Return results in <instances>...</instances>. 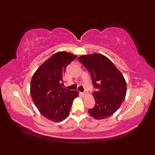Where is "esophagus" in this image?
Listing matches in <instances>:
<instances>
[{
    "mask_svg": "<svg viewBox=\"0 0 155 155\" xmlns=\"http://www.w3.org/2000/svg\"><path fill=\"white\" fill-rule=\"evenodd\" d=\"M87 94V92H86V91L82 92V95H83V96H86Z\"/></svg>",
    "mask_w": 155,
    "mask_h": 155,
    "instance_id": "esophagus-1",
    "label": "esophagus"
}]
</instances>
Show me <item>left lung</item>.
<instances>
[{
  "label": "left lung",
  "instance_id": "obj_1",
  "mask_svg": "<svg viewBox=\"0 0 155 155\" xmlns=\"http://www.w3.org/2000/svg\"><path fill=\"white\" fill-rule=\"evenodd\" d=\"M91 73L93 85L98 91L93 93L96 104L88 113L96 120L108 118L116 112L127 93L123 74L111 61L101 54L81 55L78 58Z\"/></svg>",
  "mask_w": 155,
  "mask_h": 155
}]
</instances>
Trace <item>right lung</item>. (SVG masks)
Segmentation results:
<instances>
[{
    "label": "right lung",
    "instance_id": "1",
    "mask_svg": "<svg viewBox=\"0 0 155 155\" xmlns=\"http://www.w3.org/2000/svg\"><path fill=\"white\" fill-rule=\"evenodd\" d=\"M77 55L58 51L37 68L31 78L30 94L40 113L53 122L66 119L79 92L62 87L65 69Z\"/></svg>",
    "mask_w": 155,
    "mask_h": 155
}]
</instances>
